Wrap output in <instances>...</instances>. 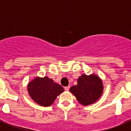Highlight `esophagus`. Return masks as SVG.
I'll return each instance as SVG.
<instances>
[{"instance_id": "34e87169", "label": "esophagus", "mask_w": 131, "mask_h": 131, "mask_svg": "<svg viewBox=\"0 0 131 131\" xmlns=\"http://www.w3.org/2000/svg\"><path fill=\"white\" fill-rule=\"evenodd\" d=\"M69 89H70V86H65V87H64V90H65L66 91H69Z\"/></svg>"}]
</instances>
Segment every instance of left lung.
<instances>
[{
	"label": "left lung",
	"mask_w": 131,
	"mask_h": 131,
	"mask_svg": "<svg viewBox=\"0 0 131 131\" xmlns=\"http://www.w3.org/2000/svg\"><path fill=\"white\" fill-rule=\"evenodd\" d=\"M104 90L102 79L96 74H82L77 80V84L70 88V92L79 103L84 106L94 104L102 96Z\"/></svg>",
	"instance_id": "left-lung-1"
}]
</instances>
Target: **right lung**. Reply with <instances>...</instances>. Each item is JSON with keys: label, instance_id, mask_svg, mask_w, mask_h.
Returning <instances> with one entry per match:
<instances>
[{"label": "right lung", "instance_id": "add662e5", "mask_svg": "<svg viewBox=\"0 0 131 131\" xmlns=\"http://www.w3.org/2000/svg\"><path fill=\"white\" fill-rule=\"evenodd\" d=\"M27 90L32 99L42 106H50L64 91L62 86L48 77H35L28 82Z\"/></svg>", "mask_w": 131, "mask_h": 131}]
</instances>
